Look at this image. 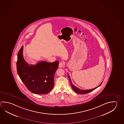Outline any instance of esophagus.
<instances>
[{"label": "esophagus", "instance_id": "34e87169", "mask_svg": "<svg viewBox=\"0 0 124 124\" xmlns=\"http://www.w3.org/2000/svg\"><path fill=\"white\" fill-rule=\"evenodd\" d=\"M63 62H60L59 63V67L60 68H62L63 67Z\"/></svg>", "mask_w": 124, "mask_h": 124}]
</instances>
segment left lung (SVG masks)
<instances>
[{"label": "left lung", "mask_w": 124, "mask_h": 124, "mask_svg": "<svg viewBox=\"0 0 124 124\" xmlns=\"http://www.w3.org/2000/svg\"><path fill=\"white\" fill-rule=\"evenodd\" d=\"M67 74H68V77L69 78V79L70 80V84H71V87H72V88L74 90V91L75 93H77L78 94H85L89 93V92L92 91L94 90V89H96L97 88H98V87L100 86L101 85V84H102V83H101V84L98 87H96V88H94V89H87V90L81 89L78 88V87L75 86L73 84L72 82H71V80L70 79V77L69 75L68 74V73H67Z\"/></svg>", "instance_id": "obj_1"}]
</instances>
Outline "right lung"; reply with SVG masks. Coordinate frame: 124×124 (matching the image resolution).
<instances>
[{
  "label": "right lung",
  "instance_id": "obj_1",
  "mask_svg": "<svg viewBox=\"0 0 124 124\" xmlns=\"http://www.w3.org/2000/svg\"><path fill=\"white\" fill-rule=\"evenodd\" d=\"M23 46L17 54L16 69L19 77L28 90L33 93L46 94L54 88V77L58 61L49 63L41 61L29 64L23 58Z\"/></svg>",
  "mask_w": 124,
  "mask_h": 124
}]
</instances>
